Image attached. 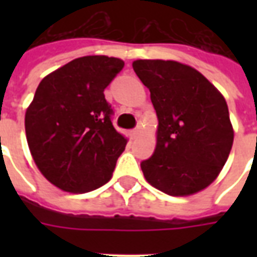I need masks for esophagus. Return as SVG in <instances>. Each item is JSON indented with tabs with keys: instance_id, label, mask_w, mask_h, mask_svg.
Here are the masks:
<instances>
[{
	"instance_id": "34e87169",
	"label": "esophagus",
	"mask_w": 257,
	"mask_h": 257,
	"mask_svg": "<svg viewBox=\"0 0 257 257\" xmlns=\"http://www.w3.org/2000/svg\"><path fill=\"white\" fill-rule=\"evenodd\" d=\"M138 135H139V131H138V129H134V131H131V132H129L131 139H136V138H138Z\"/></svg>"
}]
</instances>
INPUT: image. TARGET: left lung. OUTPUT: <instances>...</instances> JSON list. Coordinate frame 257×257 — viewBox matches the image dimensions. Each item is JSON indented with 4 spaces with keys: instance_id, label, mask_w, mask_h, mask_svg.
Returning a JSON list of instances; mask_svg holds the SVG:
<instances>
[{
    "instance_id": "left-lung-1",
    "label": "left lung",
    "mask_w": 257,
    "mask_h": 257,
    "mask_svg": "<svg viewBox=\"0 0 257 257\" xmlns=\"http://www.w3.org/2000/svg\"><path fill=\"white\" fill-rule=\"evenodd\" d=\"M132 66L150 89L158 117L154 154L140 164L146 180L175 197L206 189L219 176L232 147L226 99L187 64L139 59Z\"/></svg>"
}]
</instances>
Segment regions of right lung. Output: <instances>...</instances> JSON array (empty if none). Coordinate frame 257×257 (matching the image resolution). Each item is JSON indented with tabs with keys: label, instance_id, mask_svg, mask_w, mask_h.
Listing matches in <instances>:
<instances>
[{
	"label": "right lung",
	"instance_id": "add662e5",
	"mask_svg": "<svg viewBox=\"0 0 257 257\" xmlns=\"http://www.w3.org/2000/svg\"><path fill=\"white\" fill-rule=\"evenodd\" d=\"M123 60L103 55L74 59L48 74L26 110L33 160L58 189L82 194L106 184L128 139L111 122L104 89Z\"/></svg>",
	"mask_w": 257,
	"mask_h": 257
}]
</instances>
